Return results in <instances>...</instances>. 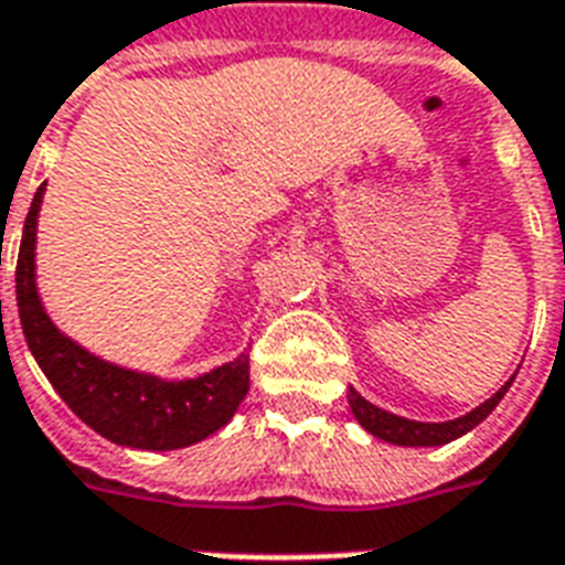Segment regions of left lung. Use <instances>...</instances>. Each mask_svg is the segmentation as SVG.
<instances>
[{"instance_id":"obj_1","label":"left lung","mask_w":565,"mask_h":565,"mask_svg":"<svg viewBox=\"0 0 565 565\" xmlns=\"http://www.w3.org/2000/svg\"><path fill=\"white\" fill-rule=\"evenodd\" d=\"M513 377H508L504 386H499L487 402H481L478 407L463 413V416H457V419L446 422H419L407 419V416H398V413H390L384 411V407H377V404L366 402L354 386H349V407H352L354 419L361 422V428L370 430L372 437L384 439V443H393V446L434 448L446 446V443H455L457 437H463V434H469L472 428H478V425L499 407V402L504 398L510 384H513Z\"/></svg>"}]
</instances>
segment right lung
<instances>
[{
	"label": "right lung",
	"instance_id": "add662e5",
	"mask_svg": "<svg viewBox=\"0 0 565 565\" xmlns=\"http://www.w3.org/2000/svg\"><path fill=\"white\" fill-rule=\"evenodd\" d=\"M46 184L31 199L17 257V308L29 352L66 407L110 443L175 451L225 428L248 393V354L195 377H163L110 363L64 334L38 290V220Z\"/></svg>",
	"mask_w": 565,
	"mask_h": 565
}]
</instances>
